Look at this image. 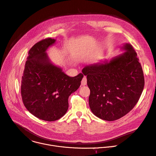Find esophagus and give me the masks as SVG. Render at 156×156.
<instances>
[{
	"label": "esophagus",
	"instance_id": "34e87169",
	"mask_svg": "<svg viewBox=\"0 0 156 156\" xmlns=\"http://www.w3.org/2000/svg\"><path fill=\"white\" fill-rule=\"evenodd\" d=\"M87 84V78L85 76H84L83 78V79L81 80V86H85Z\"/></svg>",
	"mask_w": 156,
	"mask_h": 156
}]
</instances>
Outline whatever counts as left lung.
<instances>
[{"mask_svg": "<svg viewBox=\"0 0 156 156\" xmlns=\"http://www.w3.org/2000/svg\"><path fill=\"white\" fill-rule=\"evenodd\" d=\"M120 49L124 51L122 54L82 69L90 90V108L104 120L126 115L136 105L144 87L143 71L133 48L125 43Z\"/></svg>", "mask_w": 156, "mask_h": 156, "instance_id": "1", "label": "left lung"}]
</instances>
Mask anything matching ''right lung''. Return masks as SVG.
Listing matches in <instances>:
<instances>
[{
    "label": "right lung",
    "mask_w": 156,
    "mask_h": 156,
    "mask_svg": "<svg viewBox=\"0 0 156 156\" xmlns=\"http://www.w3.org/2000/svg\"><path fill=\"white\" fill-rule=\"evenodd\" d=\"M56 39L48 38L29 51L21 81V95L27 110L37 118L55 121L68 109V98L81 85L83 75L70 77L51 61L48 49Z\"/></svg>",
    "instance_id": "1"
}]
</instances>
